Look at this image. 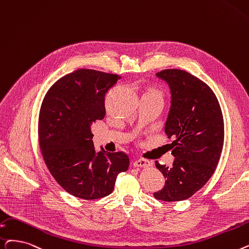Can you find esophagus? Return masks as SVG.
<instances>
[{"mask_svg":"<svg viewBox=\"0 0 249 249\" xmlns=\"http://www.w3.org/2000/svg\"><path fill=\"white\" fill-rule=\"evenodd\" d=\"M133 165L136 168H147V167H150L151 165H153V163L146 159H138L134 161Z\"/></svg>","mask_w":249,"mask_h":249,"instance_id":"esophagus-1","label":"esophagus"}]
</instances>
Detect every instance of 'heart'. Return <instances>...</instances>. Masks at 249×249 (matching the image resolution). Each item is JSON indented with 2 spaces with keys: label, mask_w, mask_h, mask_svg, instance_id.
Wrapping results in <instances>:
<instances>
[{
  "label": "heart",
  "mask_w": 249,
  "mask_h": 249,
  "mask_svg": "<svg viewBox=\"0 0 249 249\" xmlns=\"http://www.w3.org/2000/svg\"><path fill=\"white\" fill-rule=\"evenodd\" d=\"M144 94H151V95H160V91L158 90V89H148Z\"/></svg>",
  "instance_id": "b5f03b06"
}]
</instances>
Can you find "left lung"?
I'll use <instances>...</instances> for the list:
<instances>
[{
    "instance_id": "left-lung-1",
    "label": "left lung",
    "mask_w": 249,
    "mask_h": 249,
    "mask_svg": "<svg viewBox=\"0 0 249 249\" xmlns=\"http://www.w3.org/2000/svg\"><path fill=\"white\" fill-rule=\"evenodd\" d=\"M157 76L171 91L165 133L175 139L170 144L175 160L172 168L156 160L166 183L154 196L180 201L191 197L213 174L224 144V119L217 96L202 80L179 69L161 70Z\"/></svg>"
}]
</instances>
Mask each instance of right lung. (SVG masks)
<instances>
[{
    "mask_svg": "<svg viewBox=\"0 0 249 249\" xmlns=\"http://www.w3.org/2000/svg\"><path fill=\"white\" fill-rule=\"evenodd\" d=\"M121 76L79 69L53 83L38 117L41 155L52 176L73 196L93 200L113 192L129 167L123 153H95L90 126L105 117V94Z\"/></svg>",
    "mask_w": 249,
    "mask_h": 249,
    "instance_id": "add662e5",
    "label": "right lung"
}]
</instances>
